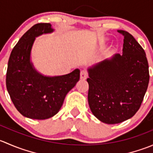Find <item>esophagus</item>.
<instances>
[{"mask_svg":"<svg viewBox=\"0 0 153 153\" xmlns=\"http://www.w3.org/2000/svg\"><path fill=\"white\" fill-rule=\"evenodd\" d=\"M88 77V73L85 70H82L81 72V79H83V80H85Z\"/></svg>","mask_w":153,"mask_h":153,"instance_id":"esophagus-1","label":"esophagus"}]
</instances>
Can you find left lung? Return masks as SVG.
Here are the masks:
<instances>
[{"instance_id":"obj_1","label":"left lung","mask_w":153,"mask_h":153,"mask_svg":"<svg viewBox=\"0 0 153 153\" xmlns=\"http://www.w3.org/2000/svg\"><path fill=\"white\" fill-rule=\"evenodd\" d=\"M124 36L122 55L115 54L88 69V102L92 114L108 124L121 123L139 109L148 87L146 53L131 34Z\"/></svg>"}]
</instances>
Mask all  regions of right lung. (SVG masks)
<instances>
[{
  "label": "right lung",
  "mask_w": 153,
  "mask_h": 153,
  "mask_svg": "<svg viewBox=\"0 0 153 153\" xmlns=\"http://www.w3.org/2000/svg\"><path fill=\"white\" fill-rule=\"evenodd\" d=\"M54 29L49 23L37 24L20 38L10 54L6 84L12 103L27 118L44 120L54 116L66 95L79 81L80 70L61 76H44L30 61L35 38Z\"/></svg>",
  "instance_id": "obj_1"
}]
</instances>
